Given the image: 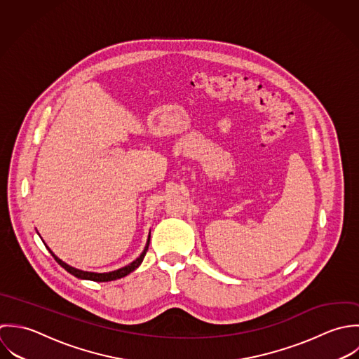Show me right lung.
Wrapping results in <instances>:
<instances>
[{"label":"right lung","instance_id":"add662e5","mask_svg":"<svg viewBox=\"0 0 359 359\" xmlns=\"http://www.w3.org/2000/svg\"><path fill=\"white\" fill-rule=\"evenodd\" d=\"M149 237H151V231L148 234V238H147V244L144 247L143 252L133 261L130 262L129 265L121 268V269H116V271H112V272H105V273H97V272H87V271H81V269H77V268H73L71 265H68L67 262H64L62 259H60L47 245V250L51 252V255L54 257V259L67 271L69 272L71 275H73L74 278L77 279H83V280H93V282H111V280H116V279H121V278H125L128 276L129 273L135 272L143 262L144 257H145V252L148 250V245H149ZM46 244V243H44Z\"/></svg>","mask_w":359,"mask_h":359}]
</instances>
